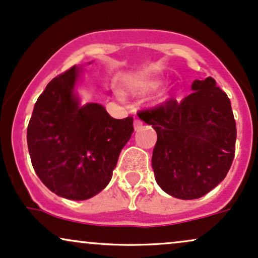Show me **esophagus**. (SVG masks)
<instances>
[{
  "instance_id": "esophagus-1",
  "label": "esophagus",
  "mask_w": 258,
  "mask_h": 258,
  "mask_svg": "<svg viewBox=\"0 0 258 258\" xmlns=\"http://www.w3.org/2000/svg\"><path fill=\"white\" fill-rule=\"evenodd\" d=\"M141 126H142V120L139 119V118L134 119V129L138 130V129H140Z\"/></svg>"
}]
</instances>
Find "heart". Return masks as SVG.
<instances>
[{"label": "heart", "mask_w": 258, "mask_h": 258, "mask_svg": "<svg viewBox=\"0 0 258 258\" xmlns=\"http://www.w3.org/2000/svg\"><path fill=\"white\" fill-rule=\"evenodd\" d=\"M160 84H162V81L160 80L150 81V82H147V83L144 84L142 90H144V92H152V90L157 89ZM169 96H170V88H164V89H162L158 93V95L156 96V99L158 100V101H164V100L169 98Z\"/></svg>", "instance_id": "1"}]
</instances>
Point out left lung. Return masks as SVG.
I'll return each instance as SVG.
<instances>
[{
  "label": "left lung",
  "mask_w": 258,
  "mask_h": 258,
  "mask_svg": "<svg viewBox=\"0 0 258 258\" xmlns=\"http://www.w3.org/2000/svg\"><path fill=\"white\" fill-rule=\"evenodd\" d=\"M182 101L170 99L139 117L157 132L152 168L157 183L175 198L197 199L226 177L235 152L231 101L213 77L196 80Z\"/></svg>",
  "instance_id": "8db88e82"
}]
</instances>
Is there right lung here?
I'll use <instances>...</instances> for the list:
<instances>
[{"label": "right lung", "mask_w": 258, "mask_h": 258, "mask_svg": "<svg viewBox=\"0 0 258 258\" xmlns=\"http://www.w3.org/2000/svg\"><path fill=\"white\" fill-rule=\"evenodd\" d=\"M81 71L74 66L47 84L26 136L37 176L51 192L71 201H86L107 186L134 132L133 117L116 119L102 105H81L75 93Z\"/></svg>", "instance_id": "right-lung-1"}]
</instances>
